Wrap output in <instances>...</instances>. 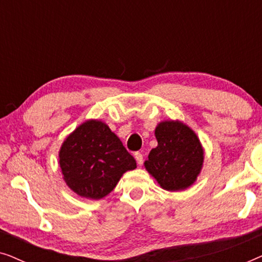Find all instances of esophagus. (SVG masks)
<instances>
[{"label": "esophagus", "instance_id": "esophagus-1", "mask_svg": "<svg viewBox=\"0 0 262 262\" xmlns=\"http://www.w3.org/2000/svg\"><path fill=\"white\" fill-rule=\"evenodd\" d=\"M135 159L137 161V164L138 166H142L143 164V155L141 152H136L135 154Z\"/></svg>", "mask_w": 262, "mask_h": 262}]
</instances>
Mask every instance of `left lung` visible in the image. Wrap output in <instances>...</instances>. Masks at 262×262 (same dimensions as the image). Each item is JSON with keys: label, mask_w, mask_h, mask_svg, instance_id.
<instances>
[{"label": "left lung", "mask_w": 262, "mask_h": 262, "mask_svg": "<svg viewBox=\"0 0 262 262\" xmlns=\"http://www.w3.org/2000/svg\"><path fill=\"white\" fill-rule=\"evenodd\" d=\"M157 146L151 149L145 169L166 191H184L202 171L204 148L198 136L180 120H163L155 128Z\"/></svg>", "instance_id": "left-lung-1"}]
</instances>
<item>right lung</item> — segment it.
<instances>
[{"label": "right lung", "mask_w": 262, "mask_h": 262, "mask_svg": "<svg viewBox=\"0 0 262 262\" xmlns=\"http://www.w3.org/2000/svg\"><path fill=\"white\" fill-rule=\"evenodd\" d=\"M58 159L68 187L82 198L93 200L105 198L124 173L137 168L119 137L98 119L78 125L64 139Z\"/></svg>", "instance_id": "obj_1"}]
</instances>
